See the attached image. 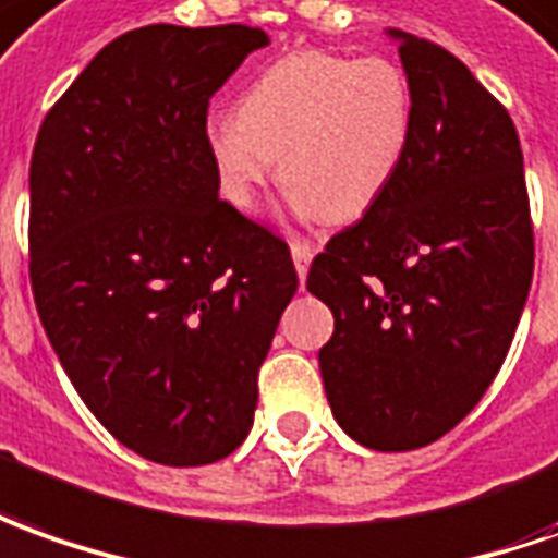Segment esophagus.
<instances>
[{
	"instance_id": "34e87169",
	"label": "esophagus",
	"mask_w": 558,
	"mask_h": 558,
	"mask_svg": "<svg viewBox=\"0 0 558 558\" xmlns=\"http://www.w3.org/2000/svg\"><path fill=\"white\" fill-rule=\"evenodd\" d=\"M291 257H294V267H298V276L306 279V270H310V260H313V248L306 242H291Z\"/></svg>"
}]
</instances>
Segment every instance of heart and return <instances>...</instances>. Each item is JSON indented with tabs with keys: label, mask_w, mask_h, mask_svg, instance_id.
I'll use <instances>...</instances> for the list:
<instances>
[{
	"label": "heart",
	"mask_w": 558,
	"mask_h": 558,
	"mask_svg": "<svg viewBox=\"0 0 558 558\" xmlns=\"http://www.w3.org/2000/svg\"><path fill=\"white\" fill-rule=\"evenodd\" d=\"M413 124V87L395 60L294 51L242 90L236 114L206 121L203 145L221 194L240 213L255 209L279 160L298 213L349 225L389 194Z\"/></svg>",
	"instance_id": "obj_1"
}]
</instances>
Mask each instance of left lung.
I'll list each match as a JSON object with an SVG mask.
<instances>
[{"label": "left lung", "instance_id": "1", "mask_svg": "<svg viewBox=\"0 0 558 558\" xmlns=\"http://www.w3.org/2000/svg\"><path fill=\"white\" fill-rule=\"evenodd\" d=\"M413 87V145L389 194L316 255L333 313L318 352L330 413L379 452L428 447L486 395L535 272L522 148L459 57L389 29Z\"/></svg>", "mask_w": 558, "mask_h": 558}]
</instances>
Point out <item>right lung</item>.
<instances>
[{
	"instance_id": "right-lung-1",
	"label": "right lung",
	"mask_w": 558,
	"mask_h": 558,
	"mask_svg": "<svg viewBox=\"0 0 558 558\" xmlns=\"http://www.w3.org/2000/svg\"><path fill=\"white\" fill-rule=\"evenodd\" d=\"M264 29L155 23L87 63L38 130L29 279L72 386L142 459L197 468L252 432L298 291L291 252L218 197L203 126Z\"/></svg>"
}]
</instances>
